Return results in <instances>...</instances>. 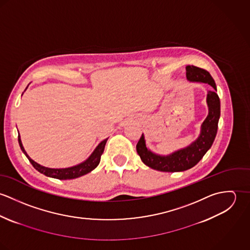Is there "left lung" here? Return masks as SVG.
Segmentation results:
<instances>
[{
  "instance_id": "obj_1",
  "label": "left lung",
  "mask_w": 250,
  "mask_h": 250,
  "mask_svg": "<svg viewBox=\"0 0 250 250\" xmlns=\"http://www.w3.org/2000/svg\"><path fill=\"white\" fill-rule=\"evenodd\" d=\"M187 77L191 82H200L210 84L214 89L209 90L207 102L209 114L202 124L200 137L190 146L182 149L167 157H162L153 154L146 146L143 135L137 144V152L143 164L147 167L164 172L185 171L193 167L203 158L206 152L211 148L217 132V124L220 116V102L215 93L216 86L210 73L193 65L186 67Z\"/></svg>"
}]
</instances>
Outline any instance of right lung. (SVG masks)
<instances>
[{
	"instance_id": "obj_1",
	"label": "right lung",
	"mask_w": 250,
	"mask_h": 250,
	"mask_svg": "<svg viewBox=\"0 0 250 250\" xmlns=\"http://www.w3.org/2000/svg\"><path fill=\"white\" fill-rule=\"evenodd\" d=\"M107 139L104 140L102 143H100L96 149L93 151V153L91 154V156L83 164L78 165L76 167H72L68 168H60V169H55V168H48L45 167H42L40 165H38L35 161H33L28 154L26 153L22 143H21V139L20 136H18V143L20 145L21 150L23 151V153L26 155V157L29 159L30 163L33 165V167L36 168L37 171H39L40 173L48 176V177H52V178L59 179V180H66V179H74L81 177L84 174L89 173L90 171H92L94 168L97 167V166L100 163L101 160V156L104 152L105 149V145L107 143Z\"/></svg>"
}]
</instances>
